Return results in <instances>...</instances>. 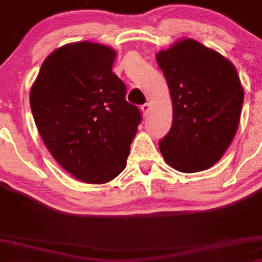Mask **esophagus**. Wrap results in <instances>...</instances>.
Wrapping results in <instances>:
<instances>
[{
	"mask_svg": "<svg viewBox=\"0 0 262 262\" xmlns=\"http://www.w3.org/2000/svg\"><path fill=\"white\" fill-rule=\"evenodd\" d=\"M150 110H151V105L150 103H143V105L141 106V111H142V114H143V116H147V114L148 112H150Z\"/></svg>",
	"mask_w": 262,
	"mask_h": 262,
	"instance_id": "34e87169",
	"label": "esophagus"
}]
</instances>
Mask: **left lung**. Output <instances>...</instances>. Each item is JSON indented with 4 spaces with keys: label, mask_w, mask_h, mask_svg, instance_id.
<instances>
[{
    "label": "left lung",
    "mask_w": 262,
    "mask_h": 262,
    "mask_svg": "<svg viewBox=\"0 0 262 262\" xmlns=\"http://www.w3.org/2000/svg\"><path fill=\"white\" fill-rule=\"evenodd\" d=\"M171 100L172 126L159 142L171 167L198 172L221 159L235 137L244 90L233 64L186 38L156 56Z\"/></svg>",
    "instance_id": "8db88e82"
}]
</instances>
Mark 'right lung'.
<instances>
[{
	"label": "right lung",
	"mask_w": 262,
	"mask_h": 262,
	"mask_svg": "<svg viewBox=\"0 0 262 262\" xmlns=\"http://www.w3.org/2000/svg\"><path fill=\"white\" fill-rule=\"evenodd\" d=\"M115 57L103 45H64L43 61L31 89V110L46 147L67 172L89 184L122 172L142 120L112 72Z\"/></svg>",
	"instance_id": "1"
}]
</instances>
